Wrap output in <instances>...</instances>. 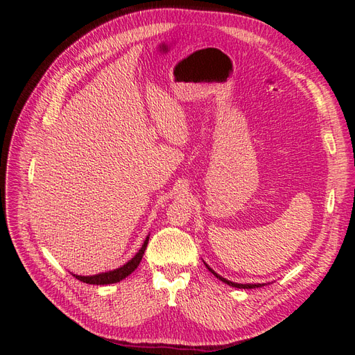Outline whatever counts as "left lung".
I'll list each match as a JSON object with an SVG mask.
<instances>
[{"instance_id": "obj_1", "label": "left lung", "mask_w": 355, "mask_h": 355, "mask_svg": "<svg viewBox=\"0 0 355 355\" xmlns=\"http://www.w3.org/2000/svg\"><path fill=\"white\" fill-rule=\"evenodd\" d=\"M204 265H206V268H207V270L214 275V277H216V278H219V280L220 282H223L225 284H228V286H232V287H237V288H256V287H262V286H265V284H261V283H256V284H249V283H247V284H241V283H234V282H231V280H227V278H223L222 275H219L216 271H213L211 270V268L206 263V262H204Z\"/></svg>"}]
</instances>
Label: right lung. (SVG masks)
<instances>
[{"instance_id":"right-lung-1","label":"right lung","mask_w":355,"mask_h":355,"mask_svg":"<svg viewBox=\"0 0 355 355\" xmlns=\"http://www.w3.org/2000/svg\"><path fill=\"white\" fill-rule=\"evenodd\" d=\"M148 241H149V235L145 239L144 244L141 249H139V252L132 257L130 261H128L127 263H124L123 266L116 268V270H112V271H106V272H101V274H96V275H77L73 274L75 278H78L80 282L83 283H87V284H98V286H103V284H112V283H118L124 280V278L127 275H130L136 268L139 266V263H141L142 257H144V253L146 250V245H148Z\"/></svg>"}]
</instances>
